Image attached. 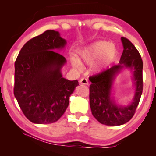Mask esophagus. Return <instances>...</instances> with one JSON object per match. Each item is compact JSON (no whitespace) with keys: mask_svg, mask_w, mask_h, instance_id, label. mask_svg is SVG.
Here are the masks:
<instances>
[{"mask_svg":"<svg viewBox=\"0 0 156 156\" xmlns=\"http://www.w3.org/2000/svg\"><path fill=\"white\" fill-rule=\"evenodd\" d=\"M80 84H83V85H88L89 81H88V80L87 79V78H81V79H80Z\"/></svg>","mask_w":156,"mask_h":156,"instance_id":"esophagus-1","label":"esophagus"}]
</instances>
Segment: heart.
<instances>
[{
	"instance_id": "heart-1",
	"label": "heart",
	"mask_w": 156,
	"mask_h": 156,
	"mask_svg": "<svg viewBox=\"0 0 156 156\" xmlns=\"http://www.w3.org/2000/svg\"><path fill=\"white\" fill-rule=\"evenodd\" d=\"M115 55L116 48L114 44L106 41H98L77 51V58H71V63L74 67L80 69L81 64L90 65L98 60L94 68L98 69L101 65L110 63Z\"/></svg>"
}]
</instances>
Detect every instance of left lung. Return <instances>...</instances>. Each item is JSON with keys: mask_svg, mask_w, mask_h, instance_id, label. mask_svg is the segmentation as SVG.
Here are the masks:
<instances>
[{"mask_svg": "<svg viewBox=\"0 0 156 156\" xmlns=\"http://www.w3.org/2000/svg\"><path fill=\"white\" fill-rule=\"evenodd\" d=\"M121 41L123 52L119 64L89 78L92 82L89 87V102L92 115L101 124L112 126L125 124L133 117L143 90V62L141 55L128 39L121 37ZM122 69L132 71L135 87L133 101L128 106L116 103L112 94L114 80Z\"/></svg>", "mask_w": 156, "mask_h": 156, "instance_id": "1", "label": "left lung"}]
</instances>
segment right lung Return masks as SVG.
Listing matches in <instances>:
<instances>
[{
  "label": "right lung",
  "instance_id": "add662e5",
  "mask_svg": "<svg viewBox=\"0 0 156 156\" xmlns=\"http://www.w3.org/2000/svg\"><path fill=\"white\" fill-rule=\"evenodd\" d=\"M67 41L58 31L48 30L23 45L15 63L14 94L24 115L35 124L56 122L65 112L78 80L63 78L67 62L55 50Z\"/></svg>",
  "mask_w": 156,
  "mask_h": 156
}]
</instances>
